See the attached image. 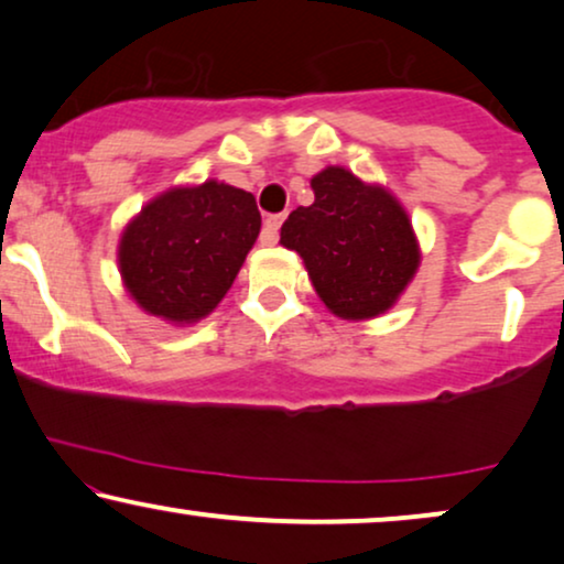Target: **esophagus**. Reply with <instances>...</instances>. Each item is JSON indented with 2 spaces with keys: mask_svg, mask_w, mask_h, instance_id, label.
I'll return each mask as SVG.
<instances>
[{
  "mask_svg": "<svg viewBox=\"0 0 564 564\" xmlns=\"http://www.w3.org/2000/svg\"><path fill=\"white\" fill-rule=\"evenodd\" d=\"M283 224V214H270L265 224H262V235H260V245H275L278 242V229H281Z\"/></svg>",
  "mask_w": 564,
  "mask_h": 564,
  "instance_id": "esophagus-1",
  "label": "esophagus"
}]
</instances>
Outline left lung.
<instances>
[{
  "mask_svg": "<svg viewBox=\"0 0 564 564\" xmlns=\"http://www.w3.org/2000/svg\"><path fill=\"white\" fill-rule=\"evenodd\" d=\"M312 191L314 204L283 221L281 245L302 254L314 291L340 319L392 310L420 265L408 212L387 187L345 167L317 172Z\"/></svg>",
  "mask_w": 564,
  "mask_h": 564,
  "instance_id": "obj_1",
  "label": "left lung"
}]
</instances>
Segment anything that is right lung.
<instances>
[{"label":"right lung","instance_id":"add662e5","mask_svg":"<svg viewBox=\"0 0 564 564\" xmlns=\"http://www.w3.org/2000/svg\"><path fill=\"white\" fill-rule=\"evenodd\" d=\"M258 235V204L242 187H170L120 235V278L147 314L191 325L227 296Z\"/></svg>","mask_w":564,"mask_h":564}]
</instances>
